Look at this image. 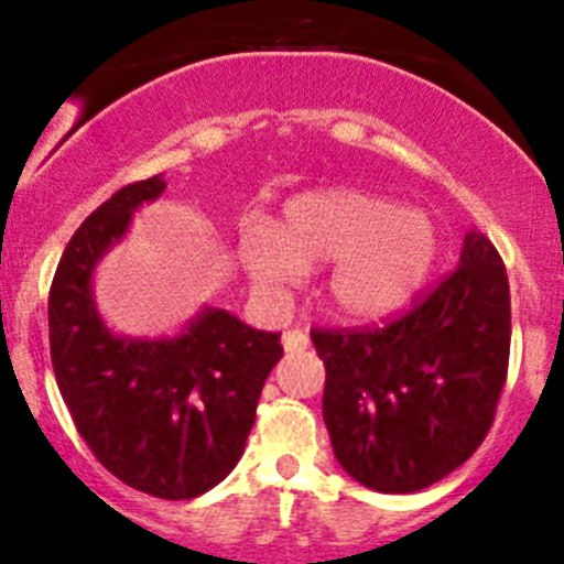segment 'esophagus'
<instances>
[{"label":"esophagus","mask_w":564,"mask_h":564,"mask_svg":"<svg viewBox=\"0 0 564 564\" xmlns=\"http://www.w3.org/2000/svg\"><path fill=\"white\" fill-rule=\"evenodd\" d=\"M308 344H311V338H308V333H303V329H286V333H283V349L286 351H305L308 349Z\"/></svg>","instance_id":"34e87169"}]
</instances>
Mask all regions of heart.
I'll return each mask as SVG.
<instances>
[{
  "mask_svg": "<svg viewBox=\"0 0 564 564\" xmlns=\"http://www.w3.org/2000/svg\"><path fill=\"white\" fill-rule=\"evenodd\" d=\"M436 256L440 235L425 215L349 187L300 193L283 204L278 229L253 224L240 240L242 264L264 294L333 261L324 294L335 314L355 322H379L412 303Z\"/></svg>",
  "mask_w": 564,
  "mask_h": 564,
  "instance_id": "heart-1",
  "label": "heart"
}]
</instances>
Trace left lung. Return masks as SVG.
Returning a JSON list of instances; mask_svg holds the SVG:
<instances>
[{
    "instance_id": "obj_1",
    "label": "left lung",
    "mask_w": 564,
    "mask_h": 564,
    "mask_svg": "<svg viewBox=\"0 0 564 564\" xmlns=\"http://www.w3.org/2000/svg\"><path fill=\"white\" fill-rule=\"evenodd\" d=\"M324 360V425L366 488L412 494L486 440L508 379L510 283L502 256L469 231L434 292L382 327L311 329Z\"/></svg>"
}]
</instances>
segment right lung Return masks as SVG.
<instances>
[{
  "label": "right lung",
  "mask_w": 564,
  "mask_h": 564,
  "mask_svg": "<svg viewBox=\"0 0 564 564\" xmlns=\"http://www.w3.org/2000/svg\"><path fill=\"white\" fill-rule=\"evenodd\" d=\"M161 174L113 193L76 229L48 294L56 384L78 434L124 486L158 499H193L237 466L267 377L283 357L281 333L204 308L174 338H122L93 300V272Z\"/></svg>",
  "instance_id": "1"
}]
</instances>
